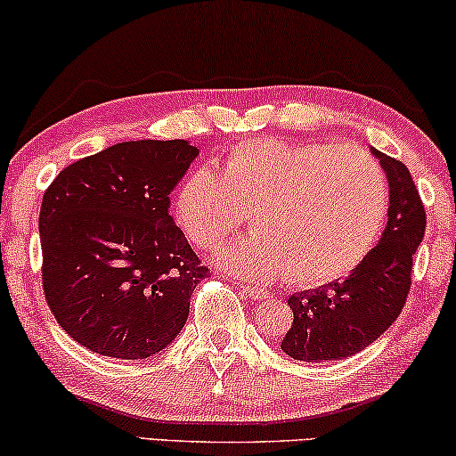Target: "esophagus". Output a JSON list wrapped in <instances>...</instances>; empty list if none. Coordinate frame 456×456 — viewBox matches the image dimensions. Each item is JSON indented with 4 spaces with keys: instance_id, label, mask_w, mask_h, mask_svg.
Returning a JSON list of instances; mask_svg holds the SVG:
<instances>
[{
    "instance_id": "obj_1",
    "label": "esophagus",
    "mask_w": 456,
    "mask_h": 456,
    "mask_svg": "<svg viewBox=\"0 0 456 456\" xmlns=\"http://www.w3.org/2000/svg\"><path fill=\"white\" fill-rule=\"evenodd\" d=\"M240 289H242L244 295H248V297H255V299H265L267 295H270V290L267 289L250 287V284H240Z\"/></svg>"
}]
</instances>
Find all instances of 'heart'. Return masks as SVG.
I'll return each mask as SVG.
<instances>
[{"label": "heart", "instance_id": "b5f03b06", "mask_svg": "<svg viewBox=\"0 0 456 456\" xmlns=\"http://www.w3.org/2000/svg\"><path fill=\"white\" fill-rule=\"evenodd\" d=\"M174 212L200 248L216 246L248 214L255 233L221 252L224 265L256 281L284 272L295 287H321L348 276L378 244L388 183L361 148L255 140L233 148L221 174H191Z\"/></svg>", "mask_w": 456, "mask_h": 456}]
</instances>
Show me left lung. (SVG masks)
I'll return each mask as SVG.
<instances>
[{
	"label": "left lung",
	"mask_w": 456,
	"mask_h": 456,
	"mask_svg": "<svg viewBox=\"0 0 456 456\" xmlns=\"http://www.w3.org/2000/svg\"><path fill=\"white\" fill-rule=\"evenodd\" d=\"M388 178V221L380 242L346 281L289 297L293 322L281 348L305 363L346 359L370 346L402 314L427 214L408 167L374 151Z\"/></svg>",
	"instance_id": "obj_1"
}]
</instances>
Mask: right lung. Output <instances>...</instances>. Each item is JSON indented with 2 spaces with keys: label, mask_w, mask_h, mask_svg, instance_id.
Wrapping results in <instances>:
<instances>
[{
  "label": "right lung",
  "mask_w": 456,
  "mask_h": 456,
  "mask_svg": "<svg viewBox=\"0 0 456 456\" xmlns=\"http://www.w3.org/2000/svg\"><path fill=\"white\" fill-rule=\"evenodd\" d=\"M200 155L184 140L120 142L59 172L40 208L42 289L85 348L148 359L183 331L210 276L169 206Z\"/></svg>",
  "instance_id": "obj_1"
}]
</instances>
